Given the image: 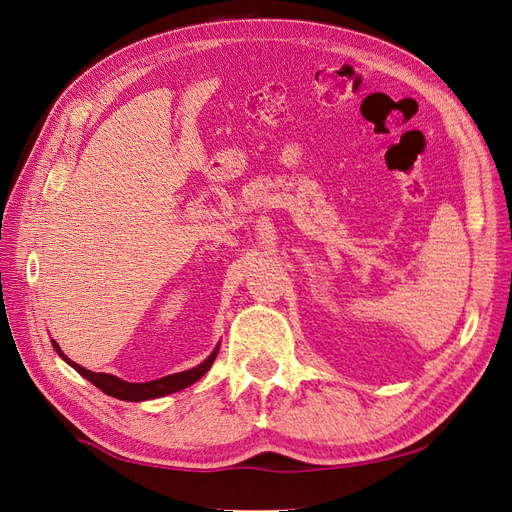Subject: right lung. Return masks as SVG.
Returning <instances> with one entry per match:
<instances>
[{
  "instance_id": "right-lung-1",
  "label": "right lung",
  "mask_w": 512,
  "mask_h": 512,
  "mask_svg": "<svg viewBox=\"0 0 512 512\" xmlns=\"http://www.w3.org/2000/svg\"><path fill=\"white\" fill-rule=\"evenodd\" d=\"M52 346L56 349V353L63 357L75 372H79L84 378H88L94 386H98L102 393H107L115 399H121V401H145V399H157V397H163V395H170V393H176V391H182V388L191 386L193 382H197L203 374H206L214 359H216V353L218 349H214V353L203 361L201 365L193 367V370H187V372H180V374H170L166 378H159V380H151V382H126L121 380L117 376H111V374H96V372H90L86 370V367L77 365L75 361L67 359L65 353L58 349V344L52 342Z\"/></svg>"
}]
</instances>
